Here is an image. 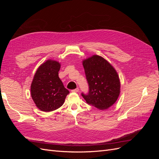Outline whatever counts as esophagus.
Masks as SVG:
<instances>
[{
  "label": "esophagus",
  "instance_id": "1",
  "mask_svg": "<svg viewBox=\"0 0 159 159\" xmlns=\"http://www.w3.org/2000/svg\"><path fill=\"white\" fill-rule=\"evenodd\" d=\"M79 91V88H76L75 89L71 90V92H74V93H78Z\"/></svg>",
  "mask_w": 159,
  "mask_h": 159
}]
</instances>
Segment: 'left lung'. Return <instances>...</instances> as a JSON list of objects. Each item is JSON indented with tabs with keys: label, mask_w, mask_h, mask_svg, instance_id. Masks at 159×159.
I'll list each match as a JSON object with an SVG mask.
<instances>
[{
	"label": "left lung",
	"mask_w": 159,
	"mask_h": 159,
	"mask_svg": "<svg viewBox=\"0 0 159 159\" xmlns=\"http://www.w3.org/2000/svg\"><path fill=\"white\" fill-rule=\"evenodd\" d=\"M89 84L88 95L81 93L88 104L100 110L109 109L116 102L121 83L117 71L103 57L93 55L82 61Z\"/></svg>",
	"instance_id": "8db88e82"
}]
</instances>
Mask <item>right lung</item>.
<instances>
[{
  "label": "right lung",
  "instance_id": "right-lung-1",
  "mask_svg": "<svg viewBox=\"0 0 159 159\" xmlns=\"http://www.w3.org/2000/svg\"><path fill=\"white\" fill-rule=\"evenodd\" d=\"M59 61L48 60L37 69L32 80L30 92L36 106L44 112L60 107L70 92L64 88L58 75Z\"/></svg>",
  "mask_w": 159,
  "mask_h": 159
}]
</instances>
